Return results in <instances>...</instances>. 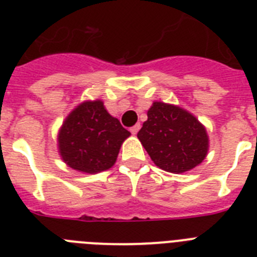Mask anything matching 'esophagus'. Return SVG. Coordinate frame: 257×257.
<instances>
[{"label": "esophagus", "instance_id": "34e87169", "mask_svg": "<svg viewBox=\"0 0 257 257\" xmlns=\"http://www.w3.org/2000/svg\"><path fill=\"white\" fill-rule=\"evenodd\" d=\"M139 130H140V123H136L135 126H133L130 128V131H131V134H133V135H136Z\"/></svg>", "mask_w": 257, "mask_h": 257}]
</instances>
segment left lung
<instances>
[{
	"label": "left lung",
	"mask_w": 257,
	"mask_h": 257,
	"mask_svg": "<svg viewBox=\"0 0 257 257\" xmlns=\"http://www.w3.org/2000/svg\"><path fill=\"white\" fill-rule=\"evenodd\" d=\"M138 138L154 165L172 174L194 169L208 152L205 126L188 110L162 101L149 108Z\"/></svg>",
	"instance_id": "obj_1"
}]
</instances>
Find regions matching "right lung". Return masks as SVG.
I'll return each instance as SVG.
<instances>
[{"label": "right lung", "instance_id": "obj_1", "mask_svg": "<svg viewBox=\"0 0 257 257\" xmlns=\"http://www.w3.org/2000/svg\"><path fill=\"white\" fill-rule=\"evenodd\" d=\"M130 135L106 112L103 101H83L60 127L59 153L70 169L97 174L114 165L122 143Z\"/></svg>", "mask_w": 257, "mask_h": 257}]
</instances>
